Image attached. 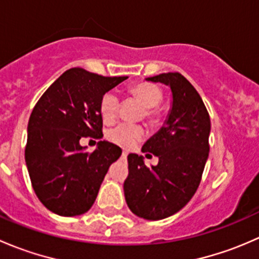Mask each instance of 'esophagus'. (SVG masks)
I'll use <instances>...</instances> for the list:
<instances>
[{
  "instance_id": "34e87169",
  "label": "esophagus",
  "mask_w": 259,
  "mask_h": 259,
  "mask_svg": "<svg viewBox=\"0 0 259 259\" xmlns=\"http://www.w3.org/2000/svg\"><path fill=\"white\" fill-rule=\"evenodd\" d=\"M127 155V151H122V156H126Z\"/></svg>"
}]
</instances>
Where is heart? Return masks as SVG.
Here are the masks:
<instances>
[{"instance_id":"b5f03b06","label":"heart","mask_w":259,"mask_h":259,"mask_svg":"<svg viewBox=\"0 0 259 259\" xmlns=\"http://www.w3.org/2000/svg\"><path fill=\"white\" fill-rule=\"evenodd\" d=\"M130 93L145 106L146 116L149 119H153L156 114L154 108H156L163 99L160 89L156 88L155 85H151V83H139V85L133 86ZM119 103V96L115 93L109 91V93L104 94L100 101V113L105 121H111L116 116ZM144 137L145 132L140 125L124 124V122L111 127L106 134V138L111 143L122 146V148H132Z\"/></svg>"}]
</instances>
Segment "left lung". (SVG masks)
<instances>
[{"instance_id":"1","label":"left lung","mask_w":259,"mask_h":259,"mask_svg":"<svg viewBox=\"0 0 259 259\" xmlns=\"http://www.w3.org/2000/svg\"><path fill=\"white\" fill-rule=\"evenodd\" d=\"M145 80L170 88L171 108L163 126L142 148L146 155L158 156V165L148 168L142 155L129 154L124 194L135 215L159 221L185 207L197 192L209 155L210 119L198 91L179 72Z\"/></svg>"}]
</instances>
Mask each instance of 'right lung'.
<instances>
[{"mask_svg":"<svg viewBox=\"0 0 259 259\" xmlns=\"http://www.w3.org/2000/svg\"><path fill=\"white\" fill-rule=\"evenodd\" d=\"M126 79L72 67L33 108L27 125L26 166L36 195L52 213L62 217L86 213L109 166L121 155L119 146L105 140L88 153L80 139L103 138L101 98Z\"/></svg>","mask_w":259,"mask_h":259,"instance_id":"right-lung-1","label":"right lung"}]
</instances>
